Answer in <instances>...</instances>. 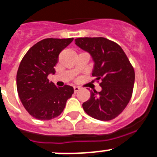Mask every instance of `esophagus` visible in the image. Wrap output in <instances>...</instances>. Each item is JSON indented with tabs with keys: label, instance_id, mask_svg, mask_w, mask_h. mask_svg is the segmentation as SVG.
Listing matches in <instances>:
<instances>
[{
	"label": "esophagus",
	"instance_id": "esophagus-1",
	"mask_svg": "<svg viewBox=\"0 0 157 157\" xmlns=\"http://www.w3.org/2000/svg\"><path fill=\"white\" fill-rule=\"evenodd\" d=\"M73 89H74V92H75V93H76V92H78L79 90H81V88L78 87V86H74V87H73Z\"/></svg>",
	"mask_w": 157,
	"mask_h": 157
}]
</instances>
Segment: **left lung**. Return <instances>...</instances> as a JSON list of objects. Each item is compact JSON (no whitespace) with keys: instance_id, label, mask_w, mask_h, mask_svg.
Here are the masks:
<instances>
[{"instance_id":"obj_1","label":"left lung","mask_w":157,"mask_h":157,"mask_svg":"<svg viewBox=\"0 0 157 157\" xmlns=\"http://www.w3.org/2000/svg\"><path fill=\"white\" fill-rule=\"evenodd\" d=\"M76 44L89 52L94 62L92 76L101 91L90 90V98L82 104L85 113L101 121L115 118L129 103L135 83V71L120 46L109 39L78 38Z\"/></svg>"}]
</instances>
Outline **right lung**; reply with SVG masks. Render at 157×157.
<instances>
[{"label":"right lung","mask_w":157,"mask_h":157,"mask_svg":"<svg viewBox=\"0 0 157 157\" xmlns=\"http://www.w3.org/2000/svg\"><path fill=\"white\" fill-rule=\"evenodd\" d=\"M73 39H45L29 49L17 72L19 98L30 115L39 120H50L63 112L67 99L74 93L69 85L56 87L48 79L62 50Z\"/></svg>","instance_id":"1"}]
</instances>
